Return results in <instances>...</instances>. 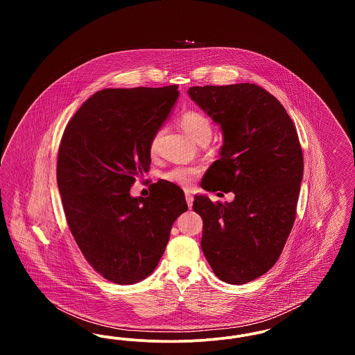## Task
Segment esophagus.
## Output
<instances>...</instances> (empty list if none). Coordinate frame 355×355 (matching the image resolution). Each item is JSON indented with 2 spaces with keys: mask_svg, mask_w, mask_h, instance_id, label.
Instances as JSON below:
<instances>
[{
  "mask_svg": "<svg viewBox=\"0 0 355 355\" xmlns=\"http://www.w3.org/2000/svg\"><path fill=\"white\" fill-rule=\"evenodd\" d=\"M185 197L187 206L191 209V206H193V201H194V197H193V194H191V193H189V191H186Z\"/></svg>",
  "mask_w": 355,
  "mask_h": 355,
  "instance_id": "1",
  "label": "esophagus"
}]
</instances>
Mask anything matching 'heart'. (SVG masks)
Masks as SVG:
<instances>
[{"label": "heart", "mask_w": 355, "mask_h": 355, "mask_svg": "<svg viewBox=\"0 0 355 355\" xmlns=\"http://www.w3.org/2000/svg\"><path fill=\"white\" fill-rule=\"evenodd\" d=\"M181 125L185 129L186 133L190 135L196 142H200L205 138H210L213 133L211 121L207 119L205 114L197 110H189L181 117ZM162 135V130L155 132L150 139V153L155 154L158 150L159 139ZM197 174V170L189 169V168H174L164 174V178L173 184L181 186H190L194 181Z\"/></svg>", "instance_id": "obj_1"}]
</instances>
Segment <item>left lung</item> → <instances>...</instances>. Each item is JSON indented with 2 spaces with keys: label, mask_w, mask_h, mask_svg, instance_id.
<instances>
[{
  "label": "left lung",
  "mask_w": 355,
  "mask_h": 355,
  "mask_svg": "<svg viewBox=\"0 0 355 355\" xmlns=\"http://www.w3.org/2000/svg\"><path fill=\"white\" fill-rule=\"evenodd\" d=\"M187 93L223 135L220 159L201 186L236 196L230 203L194 197L201 248L220 281L243 285L270 270L291 232L304 177L301 144L285 107L261 86L206 85Z\"/></svg>",
  "instance_id": "obj_1"
}]
</instances>
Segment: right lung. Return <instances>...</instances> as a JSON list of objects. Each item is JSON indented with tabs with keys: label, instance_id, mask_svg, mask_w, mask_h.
Returning a JSON list of instances; mask_svg holds the SVG:
<instances>
[{
	"label": "right lung",
	"instance_id": "obj_1",
	"mask_svg": "<svg viewBox=\"0 0 355 355\" xmlns=\"http://www.w3.org/2000/svg\"><path fill=\"white\" fill-rule=\"evenodd\" d=\"M178 86L103 89L69 121L57 184L69 229L89 265L110 282L133 285L157 268L170 230L187 210L178 186L161 181L132 197L150 169V139L169 117Z\"/></svg>",
	"mask_w": 355,
	"mask_h": 355
}]
</instances>
